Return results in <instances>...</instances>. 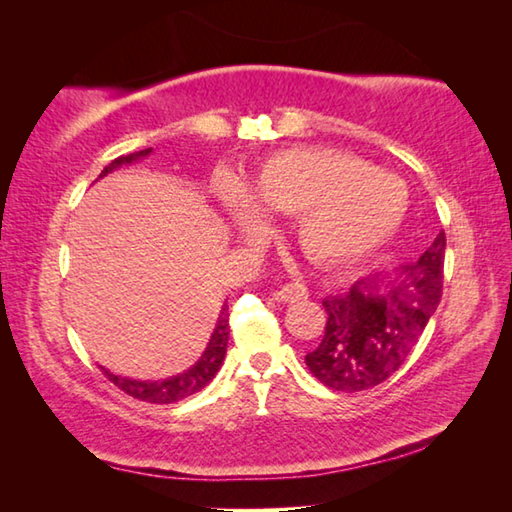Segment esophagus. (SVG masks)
Here are the masks:
<instances>
[{
    "mask_svg": "<svg viewBox=\"0 0 512 512\" xmlns=\"http://www.w3.org/2000/svg\"><path fill=\"white\" fill-rule=\"evenodd\" d=\"M307 287L300 282H291V284H284V287L277 289L275 298L280 302H298V300H305L307 298Z\"/></svg>",
    "mask_w": 512,
    "mask_h": 512,
    "instance_id": "esophagus-1",
    "label": "esophagus"
}]
</instances>
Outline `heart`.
<instances>
[{"mask_svg": "<svg viewBox=\"0 0 512 512\" xmlns=\"http://www.w3.org/2000/svg\"><path fill=\"white\" fill-rule=\"evenodd\" d=\"M219 201L241 225L264 214H296L293 235L311 259L352 262L386 244L409 212V187L354 155L329 149L275 153L246 180L223 185Z\"/></svg>", "mask_w": 512, "mask_h": 512, "instance_id": "heart-1", "label": "heart"}]
</instances>
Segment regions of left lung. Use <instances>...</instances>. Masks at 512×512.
<instances>
[{
	"label": "left lung",
	"instance_id": "8db88e82",
	"mask_svg": "<svg viewBox=\"0 0 512 512\" xmlns=\"http://www.w3.org/2000/svg\"><path fill=\"white\" fill-rule=\"evenodd\" d=\"M445 232L418 262L393 277L368 275L323 300L325 336L305 363L332 391L357 393L381 384L409 359L443 296Z\"/></svg>",
	"mask_w": 512,
	"mask_h": 512
}]
</instances>
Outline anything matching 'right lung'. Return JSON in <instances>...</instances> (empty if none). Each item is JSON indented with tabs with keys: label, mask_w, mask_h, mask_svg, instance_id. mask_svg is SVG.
<instances>
[{
	"label": "right lung",
	"mask_w": 512,
	"mask_h": 512,
	"mask_svg": "<svg viewBox=\"0 0 512 512\" xmlns=\"http://www.w3.org/2000/svg\"><path fill=\"white\" fill-rule=\"evenodd\" d=\"M149 153H151V149L137 151L131 155H121V158L112 160L108 167L101 171L99 178L108 176L110 171H115L117 167H121V164L146 158ZM228 334H230V314H228V302H225L221 314H219V320H216L214 332L210 336V343H207V348L201 354V359H198L189 370L180 372V375L169 377L164 381H137V379L112 375V372L106 368H101V370H103V375L112 381V384L121 388L126 395L135 397V400H142L149 404H173V402L185 400V397L198 393L201 388H205L214 379V375L219 372L221 363L225 359V350H228Z\"/></svg>",
	"instance_id": "right-lung-1"
}]
</instances>
